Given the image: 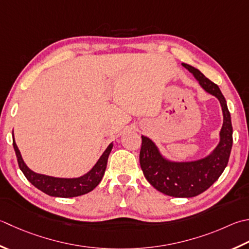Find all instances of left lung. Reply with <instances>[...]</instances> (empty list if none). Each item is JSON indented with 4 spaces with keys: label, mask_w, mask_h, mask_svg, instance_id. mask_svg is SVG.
I'll return each instance as SVG.
<instances>
[{
    "label": "left lung",
    "mask_w": 249,
    "mask_h": 249,
    "mask_svg": "<svg viewBox=\"0 0 249 249\" xmlns=\"http://www.w3.org/2000/svg\"><path fill=\"white\" fill-rule=\"evenodd\" d=\"M182 66L192 73L204 90L215 96L220 102L223 124L219 134V143L205 158L190 162H175L164 158L150 138L141 136L139 160L145 179L158 191L175 197H193L206 191L227 167L233 143V129L227 101L218 85L196 68L187 63H182Z\"/></svg>",
    "instance_id": "1"
}]
</instances>
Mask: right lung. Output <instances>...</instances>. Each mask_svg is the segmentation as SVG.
Returning a JSON list of instances; mask_svg holds the SVG:
<instances>
[{"label": "right lung", "mask_w": 249, "mask_h": 249, "mask_svg": "<svg viewBox=\"0 0 249 249\" xmlns=\"http://www.w3.org/2000/svg\"><path fill=\"white\" fill-rule=\"evenodd\" d=\"M13 145L15 153H16L19 168L23 173L26 178L30 181L34 187L41 190L42 192L48 194L51 196L56 197H74L80 196L83 194H86L92 191L104 177L108 158L113 148V142H111L108 148L105 150L100 159L97 160L89 173L83 175L77 178H58L46 176V175L34 173L33 170L29 168L26 163L23 162L22 157L20 154L16 142L14 139V130H13Z\"/></svg>", "instance_id": "obj_1"}]
</instances>
